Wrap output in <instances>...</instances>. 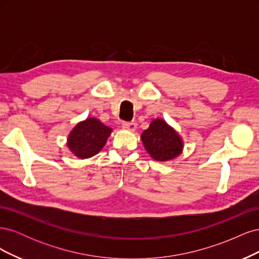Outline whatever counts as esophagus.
I'll list each match as a JSON object with an SVG mask.
<instances>
[{"instance_id": "34e87169", "label": "esophagus", "mask_w": 259, "mask_h": 259, "mask_svg": "<svg viewBox=\"0 0 259 259\" xmlns=\"http://www.w3.org/2000/svg\"><path fill=\"white\" fill-rule=\"evenodd\" d=\"M122 126L125 130H128V131H135L137 127V124L135 122H123L122 123Z\"/></svg>"}]
</instances>
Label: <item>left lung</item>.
I'll list each match as a JSON object with an SVG mask.
<instances>
[{"instance_id":"obj_1","label":"left lung","mask_w":259,"mask_h":259,"mask_svg":"<svg viewBox=\"0 0 259 259\" xmlns=\"http://www.w3.org/2000/svg\"><path fill=\"white\" fill-rule=\"evenodd\" d=\"M140 138L151 158L160 162L175 159L184 148L182 137L162 119L153 120Z\"/></svg>"}]
</instances>
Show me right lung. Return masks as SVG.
Here are the masks:
<instances>
[{"mask_svg": "<svg viewBox=\"0 0 259 259\" xmlns=\"http://www.w3.org/2000/svg\"><path fill=\"white\" fill-rule=\"evenodd\" d=\"M112 130L96 117H89L77 123L68 136V148L80 159L97 154L106 145Z\"/></svg>", "mask_w": 259, "mask_h": 259, "instance_id": "add662e5", "label": "right lung"}]
</instances>
